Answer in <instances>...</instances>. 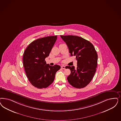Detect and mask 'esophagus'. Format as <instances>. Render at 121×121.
<instances>
[{"mask_svg": "<svg viewBox=\"0 0 121 121\" xmlns=\"http://www.w3.org/2000/svg\"><path fill=\"white\" fill-rule=\"evenodd\" d=\"M61 68H62L63 69H66V68H65V66H61Z\"/></svg>", "mask_w": 121, "mask_h": 121, "instance_id": "1", "label": "esophagus"}]
</instances>
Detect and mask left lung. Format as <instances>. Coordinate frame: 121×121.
<instances>
[{
  "label": "left lung",
  "mask_w": 121,
  "mask_h": 121,
  "mask_svg": "<svg viewBox=\"0 0 121 121\" xmlns=\"http://www.w3.org/2000/svg\"><path fill=\"white\" fill-rule=\"evenodd\" d=\"M68 47L71 56H75L77 68L67 66L71 70L67 79L73 87L81 88L86 87L96 72L98 56L92 43L83 38L74 35L60 36Z\"/></svg>",
  "instance_id": "left-lung-1"
}]
</instances>
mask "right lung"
<instances>
[{
	"label": "right lung",
	"instance_id": "1",
	"mask_svg": "<svg viewBox=\"0 0 121 121\" xmlns=\"http://www.w3.org/2000/svg\"><path fill=\"white\" fill-rule=\"evenodd\" d=\"M57 36H48L31 42L25 49L23 62L25 73L30 83L38 88L48 87L52 83L55 74L61 67L46 64L45 58L49 56Z\"/></svg>",
	"mask_w": 121,
	"mask_h": 121
}]
</instances>
